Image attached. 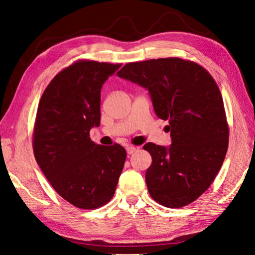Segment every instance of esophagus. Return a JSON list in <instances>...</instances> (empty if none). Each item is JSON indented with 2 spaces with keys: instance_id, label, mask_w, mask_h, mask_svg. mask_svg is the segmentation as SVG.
I'll return each instance as SVG.
<instances>
[{
  "instance_id": "34e87169",
  "label": "esophagus",
  "mask_w": 255,
  "mask_h": 255,
  "mask_svg": "<svg viewBox=\"0 0 255 255\" xmlns=\"http://www.w3.org/2000/svg\"><path fill=\"white\" fill-rule=\"evenodd\" d=\"M136 149H137V147H135V146H127V147H126L127 153H128L129 155H131L132 153H135Z\"/></svg>"
}]
</instances>
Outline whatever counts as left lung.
<instances>
[{
	"label": "left lung",
	"mask_w": 255,
	"mask_h": 255,
	"mask_svg": "<svg viewBox=\"0 0 255 255\" xmlns=\"http://www.w3.org/2000/svg\"><path fill=\"white\" fill-rule=\"evenodd\" d=\"M117 75L148 90L155 114L169 120V147L144 145L152 156L145 175L150 197L167 208L191 204L213 183L228 147L217 84L204 67L178 57L128 63Z\"/></svg>",
	"instance_id": "obj_1"
}]
</instances>
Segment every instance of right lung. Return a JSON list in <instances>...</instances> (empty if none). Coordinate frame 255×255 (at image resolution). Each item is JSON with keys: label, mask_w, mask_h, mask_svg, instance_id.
Instances as JSON below:
<instances>
[{"label": "right lung", "mask_w": 255, "mask_h": 255, "mask_svg": "<svg viewBox=\"0 0 255 255\" xmlns=\"http://www.w3.org/2000/svg\"><path fill=\"white\" fill-rule=\"evenodd\" d=\"M120 66L79 60L51 80L38 105L34 157L55 191L77 208L109 202L126 161L123 146L98 145L89 136L100 125L102 85Z\"/></svg>", "instance_id": "right-lung-1"}]
</instances>
